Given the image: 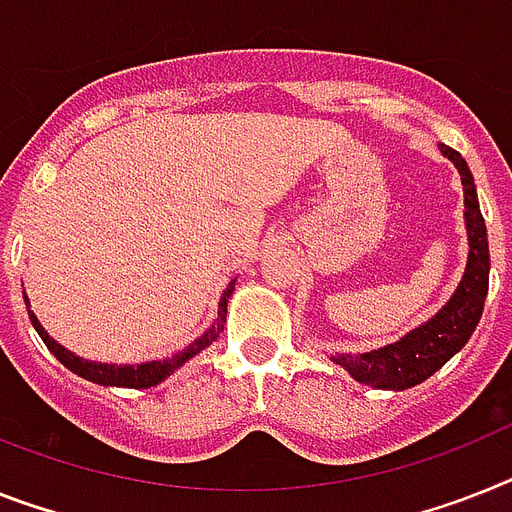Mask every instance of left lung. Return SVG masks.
<instances>
[{
    "label": "left lung",
    "mask_w": 512,
    "mask_h": 512,
    "mask_svg": "<svg viewBox=\"0 0 512 512\" xmlns=\"http://www.w3.org/2000/svg\"><path fill=\"white\" fill-rule=\"evenodd\" d=\"M439 151L458 167L463 198H466V230H468V264L453 298L439 308L421 327L411 329L392 345L379 350H369L361 356H332L350 377L377 390H408L413 384L429 379L437 369H442L474 335L476 324L484 311L489 290V243L487 225L481 217L479 198H476L474 175L468 170L466 159L455 149L439 143Z\"/></svg>",
    "instance_id": "left-lung-1"
}]
</instances>
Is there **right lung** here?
<instances>
[{
  "label": "right lung",
  "instance_id": "1",
  "mask_svg": "<svg viewBox=\"0 0 512 512\" xmlns=\"http://www.w3.org/2000/svg\"><path fill=\"white\" fill-rule=\"evenodd\" d=\"M232 290H235V280L227 285V290L222 293V301H219V314H217V322L211 324L209 329H206L204 335L198 337V340H193L185 350H180V353H175L172 358H164V361H149V363H138V366H114V363H99V361H83V358H78L75 353H70V350H65L62 345H59L57 340H52L49 337V332H46L44 327H41V322L36 319V314H33L31 308H28V316H31V324L33 329L38 332V337L44 340V345L49 350H52L54 356H57L59 363H65L67 369L75 371L78 377L88 379V382H96V384H104V387H133V390H146V387H154V384L164 382V379L170 377L172 371H177L180 366H183L185 361H190L193 356H198L201 350L209 348L211 342L217 340L219 332L225 329V322H227V298L232 295ZM25 306H31L28 303V295H25Z\"/></svg>",
  "mask_w": 512,
  "mask_h": 512
}]
</instances>
